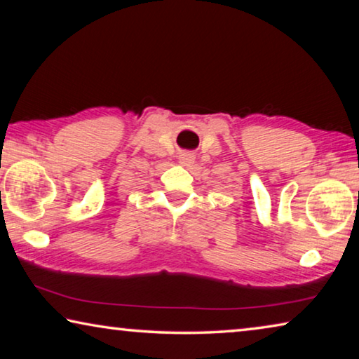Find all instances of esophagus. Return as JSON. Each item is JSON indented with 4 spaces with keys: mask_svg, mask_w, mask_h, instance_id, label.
Listing matches in <instances>:
<instances>
[{
    "mask_svg": "<svg viewBox=\"0 0 359 359\" xmlns=\"http://www.w3.org/2000/svg\"><path fill=\"white\" fill-rule=\"evenodd\" d=\"M194 158H196V156H194V155L191 154V151H184V154H180V156H179L180 165L190 168V166H193Z\"/></svg>",
    "mask_w": 359,
    "mask_h": 359,
    "instance_id": "esophagus-1",
    "label": "esophagus"
}]
</instances>
